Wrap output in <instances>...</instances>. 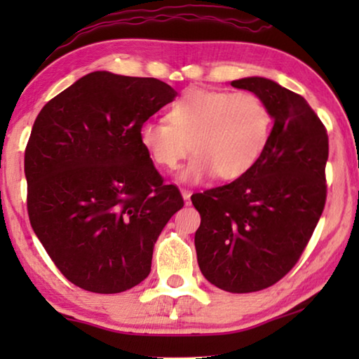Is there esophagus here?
<instances>
[{
	"label": "esophagus",
	"instance_id": "esophagus-1",
	"mask_svg": "<svg viewBox=\"0 0 359 359\" xmlns=\"http://www.w3.org/2000/svg\"><path fill=\"white\" fill-rule=\"evenodd\" d=\"M182 198H184L185 205L191 204V191L190 190H182Z\"/></svg>",
	"mask_w": 359,
	"mask_h": 359
}]
</instances>
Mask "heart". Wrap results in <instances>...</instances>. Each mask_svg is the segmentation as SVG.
<instances>
[{"mask_svg":"<svg viewBox=\"0 0 359 359\" xmlns=\"http://www.w3.org/2000/svg\"><path fill=\"white\" fill-rule=\"evenodd\" d=\"M271 112L253 93L193 88L169 107L165 121H144L139 141L151 161L172 171L191 150L179 174L184 184H199L217 174L236 180L257 165L271 137Z\"/></svg>","mask_w":359,"mask_h":359,"instance_id":"heart-1","label":"heart"}]
</instances>
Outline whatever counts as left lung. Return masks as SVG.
<instances>
[{"instance_id":"1","label":"left lung","mask_w":359,"mask_h":359,"mask_svg":"<svg viewBox=\"0 0 359 359\" xmlns=\"http://www.w3.org/2000/svg\"><path fill=\"white\" fill-rule=\"evenodd\" d=\"M264 102L274 121L263 155L228 185L191 196L201 215L198 264L229 293H253L288 274L326 201L327 135L302 96L264 77L231 82Z\"/></svg>"}]
</instances>
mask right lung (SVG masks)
<instances>
[{
    "mask_svg": "<svg viewBox=\"0 0 359 359\" xmlns=\"http://www.w3.org/2000/svg\"><path fill=\"white\" fill-rule=\"evenodd\" d=\"M177 92L154 77L95 71L42 107L25 150L28 215L60 272L92 293L150 274L154 247L184 199L139 141Z\"/></svg>",
    "mask_w": 359,
    "mask_h": 359,
    "instance_id": "right-lung-1",
    "label": "right lung"
}]
</instances>
